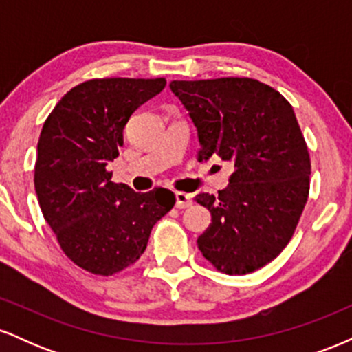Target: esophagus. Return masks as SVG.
Wrapping results in <instances>:
<instances>
[{
  "instance_id": "34e87169",
  "label": "esophagus",
  "mask_w": 352,
  "mask_h": 352,
  "mask_svg": "<svg viewBox=\"0 0 352 352\" xmlns=\"http://www.w3.org/2000/svg\"><path fill=\"white\" fill-rule=\"evenodd\" d=\"M192 205V199H190V195L184 192H177L175 193V207L177 208H187Z\"/></svg>"
}]
</instances>
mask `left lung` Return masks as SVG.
<instances>
[{"label":"left lung","instance_id":"obj_1","mask_svg":"<svg viewBox=\"0 0 352 352\" xmlns=\"http://www.w3.org/2000/svg\"><path fill=\"white\" fill-rule=\"evenodd\" d=\"M170 91L197 127L200 162L233 165L227 188L195 197L212 215L200 252L220 272L252 273L288 245L308 200L309 153L292 104L250 78L172 80Z\"/></svg>","mask_w":352,"mask_h":352}]
</instances>
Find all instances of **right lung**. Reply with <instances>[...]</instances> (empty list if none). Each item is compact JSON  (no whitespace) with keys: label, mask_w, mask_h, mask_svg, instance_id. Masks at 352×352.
<instances>
[{"label":"right lung","mask_w":352,"mask_h":352,"mask_svg":"<svg viewBox=\"0 0 352 352\" xmlns=\"http://www.w3.org/2000/svg\"><path fill=\"white\" fill-rule=\"evenodd\" d=\"M165 84L164 78L86 80L43 125L34 167L39 207L66 256L89 273L109 276L134 265L153 225L175 205L170 190L137 193L114 184L106 168L119 155L131 116Z\"/></svg>","instance_id":"right-lung-1"}]
</instances>
